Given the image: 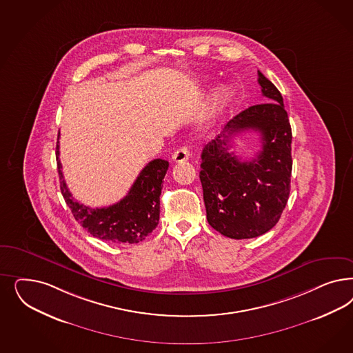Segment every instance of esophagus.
<instances>
[{
	"instance_id": "34e87169",
	"label": "esophagus",
	"mask_w": 353,
	"mask_h": 353,
	"mask_svg": "<svg viewBox=\"0 0 353 353\" xmlns=\"http://www.w3.org/2000/svg\"><path fill=\"white\" fill-rule=\"evenodd\" d=\"M188 159H190V150L187 147H181V148L176 149L172 154V161H175V162H184Z\"/></svg>"
}]
</instances>
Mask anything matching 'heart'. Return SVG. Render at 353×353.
<instances>
[{
    "mask_svg": "<svg viewBox=\"0 0 353 353\" xmlns=\"http://www.w3.org/2000/svg\"><path fill=\"white\" fill-rule=\"evenodd\" d=\"M231 97H232L231 91L226 85L216 87L208 97L204 110L205 119L212 121V119H216L219 114L223 113L228 103H231Z\"/></svg>",
    "mask_w": 353,
    "mask_h": 353,
    "instance_id": "obj_1",
    "label": "heart"
}]
</instances>
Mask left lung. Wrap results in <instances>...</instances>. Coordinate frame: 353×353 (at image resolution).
<instances>
[{"mask_svg": "<svg viewBox=\"0 0 353 353\" xmlns=\"http://www.w3.org/2000/svg\"><path fill=\"white\" fill-rule=\"evenodd\" d=\"M266 103L250 106L230 119L201 154L206 218L212 228L231 239L257 238L276 225L290 196L292 132L283 97L259 71ZM243 130H257L262 150L256 159L240 161L228 149Z\"/></svg>", "mask_w": 353, "mask_h": 353, "instance_id": "8db88e82", "label": "left lung"}]
</instances>
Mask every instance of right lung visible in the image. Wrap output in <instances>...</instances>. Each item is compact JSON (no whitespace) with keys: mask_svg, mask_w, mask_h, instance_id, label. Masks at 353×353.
<instances>
[{"mask_svg":"<svg viewBox=\"0 0 353 353\" xmlns=\"http://www.w3.org/2000/svg\"><path fill=\"white\" fill-rule=\"evenodd\" d=\"M56 157L62 196L80 226L92 236L114 244H135L145 239L159 225V194L169 169L168 161H150L119 203L92 209L75 201L68 191L59 161V141Z\"/></svg>","mask_w":353,"mask_h":353,"instance_id":"right-lung-1","label":"right lung"}]
</instances>
